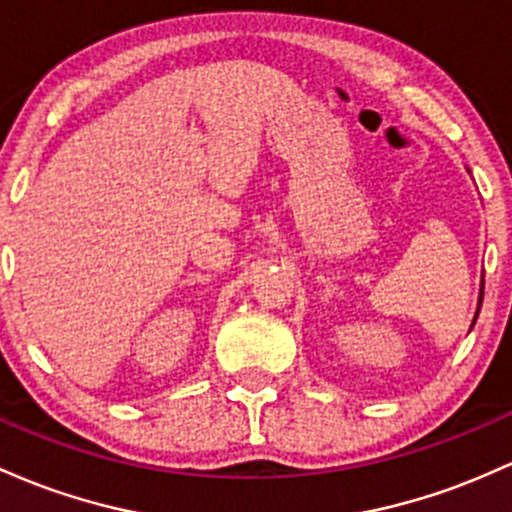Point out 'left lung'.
I'll return each mask as SVG.
<instances>
[{
	"mask_svg": "<svg viewBox=\"0 0 512 512\" xmlns=\"http://www.w3.org/2000/svg\"><path fill=\"white\" fill-rule=\"evenodd\" d=\"M481 300H484V292H481V297H479V304H481ZM476 317H479V312H476ZM476 317H474V321H476Z\"/></svg>",
	"mask_w": 512,
	"mask_h": 512,
	"instance_id": "1",
	"label": "left lung"
}]
</instances>
